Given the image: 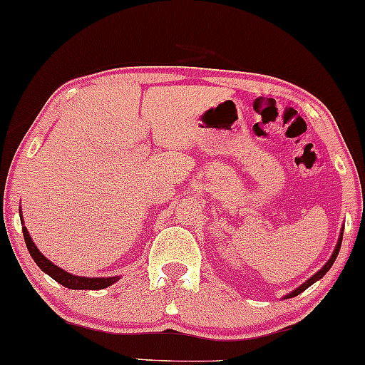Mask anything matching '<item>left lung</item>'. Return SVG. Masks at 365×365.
Segmentation results:
<instances>
[{"instance_id": "1", "label": "left lung", "mask_w": 365, "mask_h": 365, "mask_svg": "<svg viewBox=\"0 0 365 365\" xmlns=\"http://www.w3.org/2000/svg\"><path fill=\"white\" fill-rule=\"evenodd\" d=\"M342 235H344V228H342V231H340V236H339L337 246H335V250H334L332 257H330V259H329V262H327V263H325V264H324V267H322V269H319V272H317L314 277H310V278H309V280H307V282L304 283V285H300V287H298V288H297V290H293L292 293H288V295H287L285 298H292V297H297V295H298V293H302V292H304V290H307V288H309L310 285H314V283H315L317 280H320V278H322V277H324V275H325V273H327V272H329V269H330V267H332V264H334V262H335V258H337V255H339L340 245H342Z\"/></svg>"}]
</instances>
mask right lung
<instances>
[{
    "label": "right lung",
    "instance_id": "obj_1",
    "mask_svg": "<svg viewBox=\"0 0 365 365\" xmlns=\"http://www.w3.org/2000/svg\"><path fill=\"white\" fill-rule=\"evenodd\" d=\"M23 236H25V243L28 252H30L31 258L35 259V263L41 268V272H45L46 275H50L55 282H58L60 285L72 288V290H102V288L110 287L112 283L119 280V277H108V278H87V277H75L72 273L65 272L50 262L48 258L43 257L40 253V250L36 248L33 243L30 233H28L26 226H23Z\"/></svg>",
    "mask_w": 365,
    "mask_h": 365
}]
</instances>
